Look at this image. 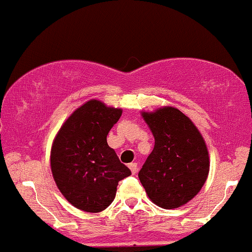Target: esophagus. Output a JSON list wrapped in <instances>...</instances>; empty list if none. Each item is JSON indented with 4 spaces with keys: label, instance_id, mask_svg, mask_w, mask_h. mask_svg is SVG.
Returning <instances> with one entry per match:
<instances>
[{
    "label": "esophagus",
    "instance_id": "obj_1",
    "mask_svg": "<svg viewBox=\"0 0 252 252\" xmlns=\"http://www.w3.org/2000/svg\"><path fill=\"white\" fill-rule=\"evenodd\" d=\"M128 168H129V170H131V172L132 174H137V170H138V165H137V163H131V164H128Z\"/></svg>",
    "mask_w": 252,
    "mask_h": 252
}]
</instances>
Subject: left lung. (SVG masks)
Listing matches in <instances>:
<instances>
[{
    "instance_id": "obj_1",
    "label": "left lung",
    "mask_w": 252,
    "mask_h": 252,
    "mask_svg": "<svg viewBox=\"0 0 252 252\" xmlns=\"http://www.w3.org/2000/svg\"><path fill=\"white\" fill-rule=\"evenodd\" d=\"M155 137V148L138 177L152 202L164 210L179 208L201 190L210 172L202 134L175 107L141 112Z\"/></svg>"
}]
</instances>
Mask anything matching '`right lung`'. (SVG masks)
<instances>
[{"mask_svg": "<svg viewBox=\"0 0 252 252\" xmlns=\"http://www.w3.org/2000/svg\"><path fill=\"white\" fill-rule=\"evenodd\" d=\"M123 109L89 100L65 120L51 148V171L63 196L78 210L97 213L114 200L119 181L131 175L107 134Z\"/></svg>", "mask_w": 252, "mask_h": 252, "instance_id": "1", "label": "right lung"}]
</instances>
